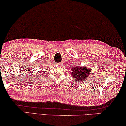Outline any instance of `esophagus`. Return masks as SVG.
Returning <instances> with one entry per match:
<instances>
[{"label":"esophagus","mask_w":126,"mask_h":126,"mask_svg":"<svg viewBox=\"0 0 126 126\" xmlns=\"http://www.w3.org/2000/svg\"><path fill=\"white\" fill-rule=\"evenodd\" d=\"M57 65H62V63H57Z\"/></svg>","instance_id":"esophagus-1"}]
</instances>
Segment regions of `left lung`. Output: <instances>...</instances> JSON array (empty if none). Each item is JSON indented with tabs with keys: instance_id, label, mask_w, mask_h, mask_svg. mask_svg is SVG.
<instances>
[{
	"instance_id": "left-lung-1",
	"label": "left lung",
	"mask_w": 126,
	"mask_h": 126,
	"mask_svg": "<svg viewBox=\"0 0 126 126\" xmlns=\"http://www.w3.org/2000/svg\"><path fill=\"white\" fill-rule=\"evenodd\" d=\"M90 71H91V69L88 66H72L70 72L71 75L75 79V81L82 82L88 79V75H90Z\"/></svg>"
}]
</instances>
